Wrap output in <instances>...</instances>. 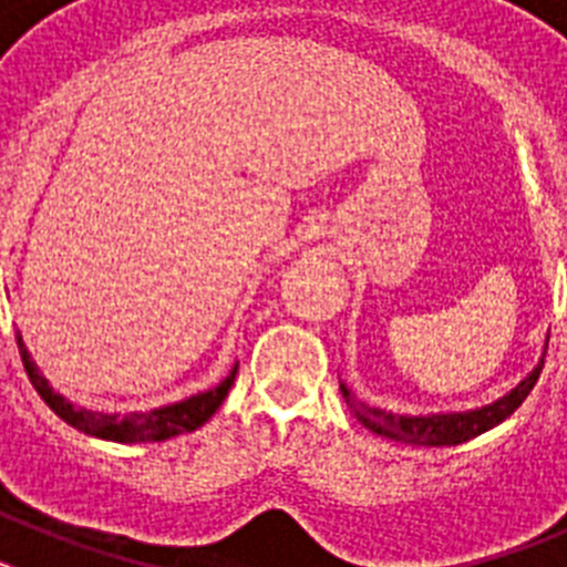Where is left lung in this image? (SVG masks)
Listing matches in <instances>:
<instances>
[{
	"instance_id": "1",
	"label": "left lung",
	"mask_w": 567,
	"mask_h": 567,
	"mask_svg": "<svg viewBox=\"0 0 567 567\" xmlns=\"http://www.w3.org/2000/svg\"><path fill=\"white\" fill-rule=\"evenodd\" d=\"M545 358L539 360V365L517 389H511L505 398H499L497 403L483 405V409H474V412H457V414H429V417H409V414H392V412H380V409H372V405L360 403L343 383H340V392H343L346 405L352 409L354 417L372 429L374 434H383L389 440H398V443L409 445H460L468 443V440L480 437L483 432L494 429V425L503 423L505 417L517 412L523 400L528 398L530 389L537 385L539 372H543Z\"/></svg>"
}]
</instances>
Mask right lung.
<instances>
[{"label":"right lung","instance_id":"1","mask_svg":"<svg viewBox=\"0 0 567 567\" xmlns=\"http://www.w3.org/2000/svg\"><path fill=\"white\" fill-rule=\"evenodd\" d=\"M19 354H22L24 372H28L30 383L39 392V398L59 414L68 425L79 429V432L90 434V437L113 440V443H158V440H169L175 434L195 432L198 425L207 423L218 405L224 403V398L229 394V385L235 383V374H238V365H233V372L221 380V383L209 389V392L193 394V398L182 400V403L162 405V409H153V412H130V414H102V412H87V409H76L73 403L56 394L50 389L48 380L39 374L37 363L30 360L28 349L22 343V334L17 332Z\"/></svg>","mask_w":567,"mask_h":567}]
</instances>
